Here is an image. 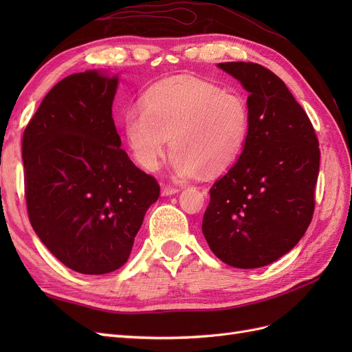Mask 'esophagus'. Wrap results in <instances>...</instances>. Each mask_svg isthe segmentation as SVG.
<instances>
[{
  "label": "esophagus",
  "instance_id": "obj_1",
  "mask_svg": "<svg viewBox=\"0 0 352 352\" xmlns=\"http://www.w3.org/2000/svg\"><path fill=\"white\" fill-rule=\"evenodd\" d=\"M179 188L177 186H172V185H163L162 186V195L163 197H168V195H175L179 192Z\"/></svg>",
  "mask_w": 352,
  "mask_h": 352
}]
</instances>
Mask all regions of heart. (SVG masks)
I'll return each mask as SVG.
<instances>
[{
  "label": "heart",
  "instance_id": "b5f03b06",
  "mask_svg": "<svg viewBox=\"0 0 352 352\" xmlns=\"http://www.w3.org/2000/svg\"><path fill=\"white\" fill-rule=\"evenodd\" d=\"M250 129L248 101L236 91L201 79L180 78L145 94L142 109L124 116V135L135 158L155 168L170 138L173 166L180 176L197 170L217 175L242 151Z\"/></svg>",
  "mask_w": 352,
  "mask_h": 352
}]
</instances>
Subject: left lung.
Here are the masks:
<instances>
[{
    "mask_svg": "<svg viewBox=\"0 0 352 352\" xmlns=\"http://www.w3.org/2000/svg\"><path fill=\"white\" fill-rule=\"evenodd\" d=\"M250 92L243 151L210 188L202 233L223 263L267 265L310 226L320 150L314 127L280 78L257 63H219Z\"/></svg>",
    "mask_w": 352,
    "mask_h": 352,
    "instance_id": "1",
    "label": "left lung"
}]
</instances>
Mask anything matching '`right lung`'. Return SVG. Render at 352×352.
<instances>
[{
	"label": "right lung",
	"instance_id": "obj_1",
	"mask_svg": "<svg viewBox=\"0 0 352 352\" xmlns=\"http://www.w3.org/2000/svg\"><path fill=\"white\" fill-rule=\"evenodd\" d=\"M117 78L74 73L52 88L22 141L30 225L69 269L114 272L127 261L160 185L122 150L113 120Z\"/></svg>",
	"mask_w": 352,
	"mask_h": 352
}]
</instances>
